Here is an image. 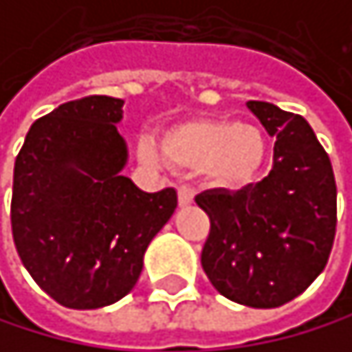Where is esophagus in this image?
I'll list each match as a JSON object with an SVG mask.
<instances>
[{
    "label": "esophagus",
    "instance_id": "obj_1",
    "mask_svg": "<svg viewBox=\"0 0 352 352\" xmlns=\"http://www.w3.org/2000/svg\"><path fill=\"white\" fill-rule=\"evenodd\" d=\"M178 204L180 206H189L193 204V189L187 185H180L178 187Z\"/></svg>",
    "mask_w": 352,
    "mask_h": 352
}]
</instances>
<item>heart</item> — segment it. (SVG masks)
<instances>
[{
	"instance_id": "b5f03b06",
	"label": "heart",
	"mask_w": 352,
	"mask_h": 352,
	"mask_svg": "<svg viewBox=\"0 0 352 352\" xmlns=\"http://www.w3.org/2000/svg\"><path fill=\"white\" fill-rule=\"evenodd\" d=\"M163 153L178 167L206 170L219 187L241 189L258 176L265 163V142L256 129L241 122H195L167 133ZM138 155L148 165L163 163L153 140L144 138Z\"/></svg>"
}]
</instances>
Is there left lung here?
I'll list each match as a JSON object with an SVG mask.
<instances>
[{
    "instance_id": "1",
    "label": "left lung",
    "mask_w": 352,
    "mask_h": 352,
    "mask_svg": "<svg viewBox=\"0 0 352 352\" xmlns=\"http://www.w3.org/2000/svg\"><path fill=\"white\" fill-rule=\"evenodd\" d=\"M247 107L275 138L273 167L241 191L195 197L210 219L202 269L230 301L279 307L299 297L329 260L338 189L329 155L305 118L262 100Z\"/></svg>"
}]
</instances>
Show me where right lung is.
Listing matches in <instances>:
<instances>
[{
    "label": "right lung",
    "instance_id": "1",
    "mask_svg": "<svg viewBox=\"0 0 352 352\" xmlns=\"http://www.w3.org/2000/svg\"><path fill=\"white\" fill-rule=\"evenodd\" d=\"M122 105L113 96L64 102L32 124L14 161L19 258L64 307L96 309L129 294L178 204L174 189L146 193L122 176Z\"/></svg>",
    "mask_w": 352,
    "mask_h": 352
}]
</instances>
